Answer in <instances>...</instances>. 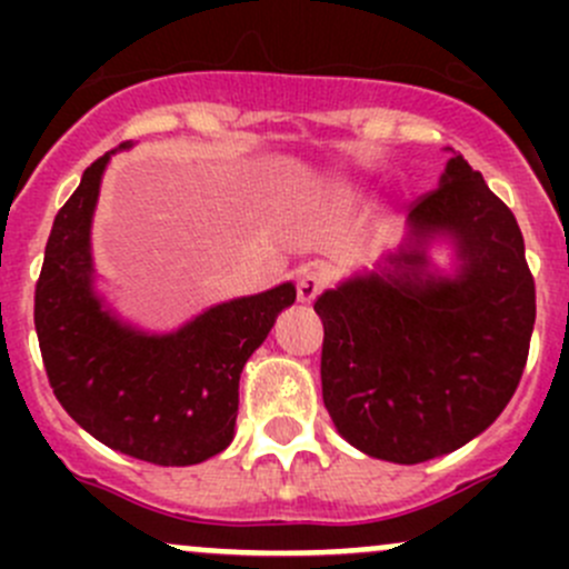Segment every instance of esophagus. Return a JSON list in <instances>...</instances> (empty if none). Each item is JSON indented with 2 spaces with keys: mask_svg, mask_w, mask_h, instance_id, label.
<instances>
[{
  "mask_svg": "<svg viewBox=\"0 0 569 569\" xmlns=\"http://www.w3.org/2000/svg\"><path fill=\"white\" fill-rule=\"evenodd\" d=\"M327 272L321 267H306L297 274V300L300 302H313L325 291L327 286Z\"/></svg>",
  "mask_w": 569,
  "mask_h": 569,
  "instance_id": "1",
  "label": "esophagus"
}]
</instances>
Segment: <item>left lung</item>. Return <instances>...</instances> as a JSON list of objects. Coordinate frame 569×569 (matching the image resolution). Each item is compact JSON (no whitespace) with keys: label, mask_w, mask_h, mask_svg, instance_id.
<instances>
[{"label":"left lung","mask_w":569,"mask_h":569,"mask_svg":"<svg viewBox=\"0 0 569 569\" xmlns=\"http://www.w3.org/2000/svg\"><path fill=\"white\" fill-rule=\"evenodd\" d=\"M416 242L451 233L462 272H423L421 250L391 258L313 302L325 325L321 399L338 432L377 460L416 465L485 432L509 405L537 317L523 233L479 170L455 157L410 206Z\"/></svg>","instance_id":"1"}]
</instances>
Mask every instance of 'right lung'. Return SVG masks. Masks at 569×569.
<instances>
[{"label":"right lung","instance_id":"1","mask_svg":"<svg viewBox=\"0 0 569 569\" xmlns=\"http://www.w3.org/2000/svg\"><path fill=\"white\" fill-rule=\"evenodd\" d=\"M109 153L84 170L46 242L36 286L46 377L68 416L109 449L153 465H198L231 443L244 363L297 291L283 283L222 302L173 336L114 321L90 289V220Z\"/></svg>","mask_w":569,"mask_h":569}]
</instances>
